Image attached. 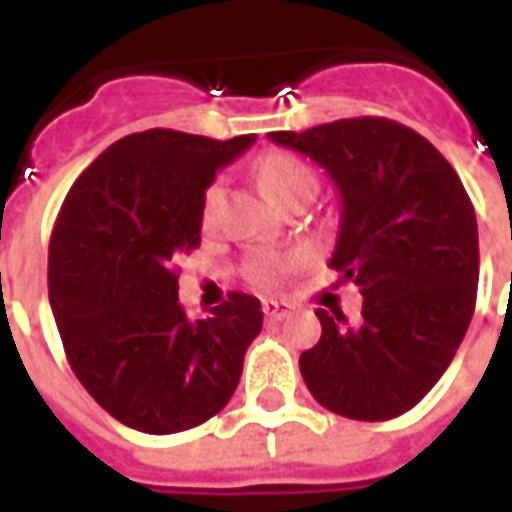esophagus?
<instances>
[{
	"label": "esophagus",
	"instance_id": "obj_1",
	"mask_svg": "<svg viewBox=\"0 0 512 512\" xmlns=\"http://www.w3.org/2000/svg\"><path fill=\"white\" fill-rule=\"evenodd\" d=\"M263 312H266L268 320H282V317H287L290 314V306L285 304V301H263Z\"/></svg>",
	"mask_w": 512,
	"mask_h": 512
}]
</instances>
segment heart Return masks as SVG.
Returning <instances> with one entry per match:
<instances>
[{"label":"heart","instance_id":"heart-1","mask_svg":"<svg viewBox=\"0 0 512 512\" xmlns=\"http://www.w3.org/2000/svg\"><path fill=\"white\" fill-rule=\"evenodd\" d=\"M257 179H260V187L266 189L276 203H285L295 189L304 187V184H317L312 170L306 168L304 162L295 160V157H287V154H268L266 160L260 162V168H257ZM217 200L219 187L217 184H211V187L206 189V198H203V217L208 219L214 214ZM285 268V260L266 257V260H257L255 266H252V279H255L257 285L271 287L276 279L282 276Z\"/></svg>","mask_w":512,"mask_h":512}]
</instances>
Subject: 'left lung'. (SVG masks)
Masks as SVG:
<instances>
[{"mask_svg":"<svg viewBox=\"0 0 512 512\" xmlns=\"http://www.w3.org/2000/svg\"><path fill=\"white\" fill-rule=\"evenodd\" d=\"M268 138L325 168L339 192L328 266L361 287L363 312L317 309L323 336L301 355L325 410L391 420L437 385L478 295V219L456 170L399 121L361 116Z\"/></svg>","mask_w":512,"mask_h":512,"instance_id":"left-lung-1","label":"left lung"}]
</instances>
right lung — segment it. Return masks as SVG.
Wrapping results in <instances>:
<instances>
[{
	"label": "right lung",
	"mask_w": 512,
	"mask_h": 512,
	"mask_svg": "<svg viewBox=\"0 0 512 512\" xmlns=\"http://www.w3.org/2000/svg\"><path fill=\"white\" fill-rule=\"evenodd\" d=\"M255 135L146 130L116 140L67 192L48 246V298L75 377L143 434H176L225 407L263 328L255 295L206 320L179 304L173 260L200 244L203 198Z\"/></svg>",
	"instance_id": "add662e5"
}]
</instances>
